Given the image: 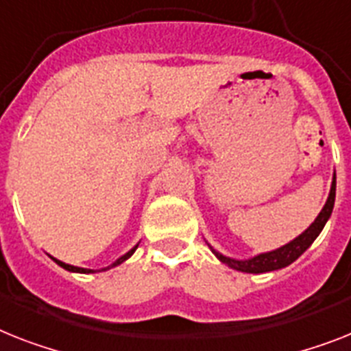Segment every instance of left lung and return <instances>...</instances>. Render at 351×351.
I'll use <instances>...</instances> for the list:
<instances>
[{
  "mask_svg": "<svg viewBox=\"0 0 351 351\" xmlns=\"http://www.w3.org/2000/svg\"><path fill=\"white\" fill-rule=\"evenodd\" d=\"M334 202H335V172L334 178H332V184H330V193L328 199H326L325 206L319 211V215L315 217L314 222H312L308 228L301 234H298L296 239H292L291 242H287L282 247L273 249V251H267V253L254 254L251 258H231V256H226L221 251H217L211 244L210 249L211 253L215 254L217 258L221 260L222 263H226L228 267L234 269V271H240V273H249V274H262V273H271V271H278V269H283L287 265H291L292 262H296L301 254L305 253L306 249L311 247L312 242H314L319 233L323 231L325 224L328 222L332 211H334Z\"/></svg>",
  "mask_w": 351,
  "mask_h": 351,
  "instance_id": "1",
  "label": "left lung"
}]
</instances>
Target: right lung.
Masks as SVG:
<instances>
[{
	"mask_svg": "<svg viewBox=\"0 0 351 351\" xmlns=\"http://www.w3.org/2000/svg\"><path fill=\"white\" fill-rule=\"evenodd\" d=\"M138 245H140V242H138V244H136L134 247H132V249H129V251H127L125 254H121L120 258L114 260V262H112L111 265H107V267L100 269V271H109V269H112V267H118V265H120V263H123V262H125V260H129L130 256H132V254H134V251H136V249H138ZM48 256H50V258L53 260V262L57 263V265H60V267H62V269H66V271H69V273H80V274L100 273V271H95V269H84V267H77V265H69V263H64V262H60V260L53 258V256H51V254H48Z\"/></svg>",
	"mask_w": 351,
	"mask_h": 351,
	"instance_id": "right-lung-1",
	"label": "right lung"
}]
</instances>
